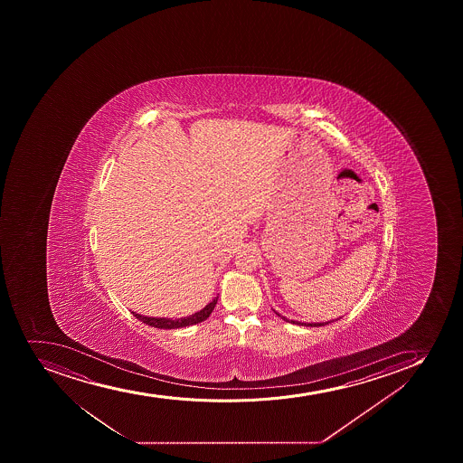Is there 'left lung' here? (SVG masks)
<instances>
[{
  "mask_svg": "<svg viewBox=\"0 0 463 463\" xmlns=\"http://www.w3.org/2000/svg\"><path fill=\"white\" fill-rule=\"evenodd\" d=\"M276 314H278V312H276ZM278 316H279L282 320L288 321V323H293V325L298 326H307V327H318V326L329 325L330 323V321H325V323H302V321L288 320L287 317H282L280 314H278Z\"/></svg>",
  "mask_w": 463,
  "mask_h": 463,
  "instance_id": "left-lung-1",
  "label": "left lung"
}]
</instances>
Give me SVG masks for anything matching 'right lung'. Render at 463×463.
I'll list each match as a JSON object with an SVG mask.
<instances>
[{
	"mask_svg": "<svg viewBox=\"0 0 463 463\" xmlns=\"http://www.w3.org/2000/svg\"><path fill=\"white\" fill-rule=\"evenodd\" d=\"M217 298H213V302L208 303L201 311L194 312L192 316L183 317V318H156V317L140 316L137 312H133L134 317L143 321L145 325L152 326L156 329H179V327H187V326L197 325L205 321L210 317L211 312L214 309Z\"/></svg>",
	"mask_w": 463,
	"mask_h": 463,
	"instance_id": "obj_1",
	"label": "right lung"
}]
</instances>
